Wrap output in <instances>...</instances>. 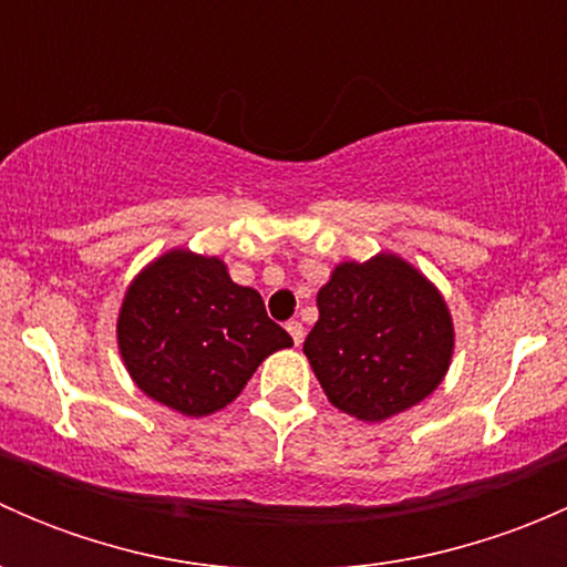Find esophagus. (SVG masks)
Returning <instances> with one entry per match:
<instances>
[{
	"instance_id": "esophagus-1",
	"label": "esophagus",
	"mask_w": 567,
	"mask_h": 567,
	"mask_svg": "<svg viewBox=\"0 0 567 567\" xmlns=\"http://www.w3.org/2000/svg\"><path fill=\"white\" fill-rule=\"evenodd\" d=\"M285 329H288V334L293 337L296 346H301V342H305V326H301L299 320H290V323L285 326Z\"/></svg>"
}]
</instances>
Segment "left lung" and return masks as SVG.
<instances>
[{
  "mask_svg": "<svg viewBox=\"0 0 567 567\" xmlns=\"http://www.w3.org/2000/svg\"><path fill=\"white\" fill-rule=\"evenodd\" d=\"M305 353L326 398L362 422L422 403L447 375L455 329L436 285L392 251L334 266Z\"/></svg>",
  "mask_w": 567,
  "mask_h": 567,
  "instance_id": "1",
  "label": "left lung"
}]
</instances>
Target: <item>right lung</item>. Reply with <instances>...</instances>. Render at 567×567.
<instances>
[{
	"label": "right lung",
	"mask_w": 567,
	"mask_h": 567,
	"mask_svg": "<svg viewBox=\"0 0 567 567\" xmlns=\"http://www.w3.org/2000/svg\"><path fill=\"white\" fill-rule=\"evenodd\" d=\"M290 346L255 288L233 282L219 257L188 249L147 262L117 316V348L134 384L186 416L225 409L262 359Z\"/></svg>",
	"instance_id": "obj_1"
}]
</instances>
